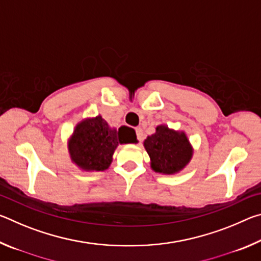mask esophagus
Instances as JSON below:
<instances>
[{
	"mask_svg": "<svg viewBox=\"0 0 261 261\" xmlns=\"http://www.w3.org/2000/svg\"><path fill=\"white\" fill-rule=\"evenodd\" d=\"M136 134H137V139L140 143L141 139H143V130H141V127H136Z\"/></svg>",
	"mask_w": 261,
	"mask_h": 261,
	"instance_id": "34e87169",
	"label": "esophagus"
}]
</instances>
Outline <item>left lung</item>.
Masks as SVG:
<instances>
[{
	"label": "left lung",
	"mask_w": 261,
	"mask_h": 261,
	"mask_svg": "<svg viewBox=\"0 0 261 261\" xmlns=\"http://www.w3.org/2000/svg\"><path fill=\"white\" fill-rule=\"evenodd\" d=\"M144 146L156 173H178L192 158V147L184 132L170 130L166 125L156 126L155 134L145 139Z\"/></svg>",
	"instance_id": "obj_1"
}]
</instances>
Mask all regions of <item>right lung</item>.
<instances>
[{
    "label": "right lung",
    "instance_id": "right-lung-1",
    "mask_svg": "<svg viewBox=\"0 0 261 261\" xmlns=\"http://www.w3.org/2000/svg\"><path fill=\"white\" fill-rule=\"evenodd\" d=\"M136 143V137L120 136V129H110L102 117L87 118L78 123L69 140L72 162L87 171H103L110 166L118 144Z\"/></svg>",
    "mask_w": 261,
    "mask_h": 261
}]
</instances>
